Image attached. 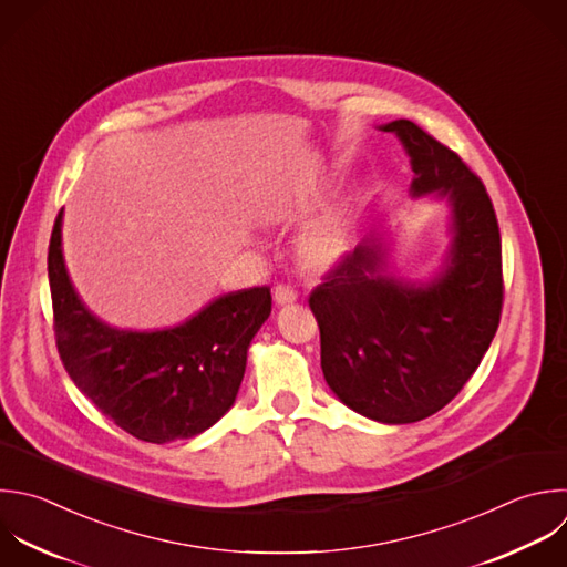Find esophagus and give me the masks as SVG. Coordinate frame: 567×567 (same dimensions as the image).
Here are the masks:
<instances>
[{
	"label": "esophagus",
	"mask_w": 567,
	"mask_h": 567,
	"mask_svg": "<svg viewBox=\"0 0 567 567\" xmlns=\"http://www.w3.org/2000/svg\"><path fill=\"white\" fill-rule=\"evenodd\" d=\"M275 301L279 303V306H290V303H295L297 301V292L290 288V286H284V284H279L277 288H275Z\"/></svg>",
	"instance_id": "obj_1"
}]
</instances>
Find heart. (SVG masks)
Wrapping results in <instances>:
<instances>
[{"mask_svg":"<svg viewBox=\"0 0 567 567\" xmlns=\"http://www.w3.org/2000/svg\"><path fill=\"white\" fill-rule=\"evenodd\" d=\"M348 250V226L341 215L315 221L299 241V255L310 268H330Z\"/></svg>","mask_w":567,"mask_h":567,"instance_id":"obj_1","label":"heart"}]
</instances>
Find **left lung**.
I'll return each mask as SVG.
<instances>
[{
  "instance_id": "1",
  "label": "left lung",
  "mask_w": 567,
  "mask_h": 567,
  "mask_svg": "<svg viewBox=\"0 0 567 567\" xmlns=\"http://www.w3.org/2000/svg\"><path fill=\"white\" fill-rule=\"evenodd\" d=\"M410 157V197L447 206V248L427 279L399 275L385 233L365 235L310 295L321 370L354 412L388 425L447 405L478 368L501 319V235L481 179L408 120L381 124Z\"/></svg>"
}]
</instances>
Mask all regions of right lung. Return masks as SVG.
<instances>
[{"mask_svg":"<svg viewBox=\"0 0 567 567\" xmlns=\"http://www.w3.org/2000/svg\"><path fill=\"white\" fill-rule=\"evenodd\" d=\"M62 217L49 246L55 339L75 385L128 434L148 443L193 439L235 403L252 337L270 317V290L219 295L177 326L117 328L75 290L62 250Z\"/></svg>","mask_w":567,"mask_h":567,"instance_id":"obj_1","label":"right lung"}]
</instances>
